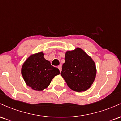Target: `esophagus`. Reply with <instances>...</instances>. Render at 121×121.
Instances as JSON below:
<instances>
[{"label":"esophagus","instance_id":"34e87169","mask_svg":"<svg viewBox=\"0 0 121 121\" xmlns=\"http://www.w3.org/2000/svg\"><path fill=\"white\" fill-rule=\"evenodd\" d=\"M58 68H59L60 72H61V69H62V66L61 65H59V66H58Z\"/></svg>","mask_w":121,"mask_h":121}]
</instances>
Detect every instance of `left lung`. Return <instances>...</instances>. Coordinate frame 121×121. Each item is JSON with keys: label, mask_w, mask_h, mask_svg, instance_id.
I'll return each mask as SVG.
<instances>
[{"label": "left lung", "mask_w": 121, "mask_h": 121, "mask_svg": "<svg viewBox=\"0 0 121 121\" xmlns=\"http://www.w3.org/2000/svg\"><path fill=\"white\" fill-rule=\"evenodd\" d=\"M61 75L69 87L80 92L90 88L95 80V62L82 49L77 48L65 53Z\"/></svg>", "instance_id": "1"}]
</instances>
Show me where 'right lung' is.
<instances>
[{
    "label": "right lung",
    "mask_w": 121,
    "mask_h": 121,
    "mask_svg": "<svg viewBox=\"0 0 121 121\" xmlns=\"http://www.w3.org/2000/svg\"><path fill=\"white\" fill-rule=\"evenodd\" d=\"M44 55L42 52L31 55L22 68V74L26 84L37 91L46 89L54 77L60 74L59 69L51 65Z\"/></svg>",
    "instance_id": "obj_1"
}]
</instances>
